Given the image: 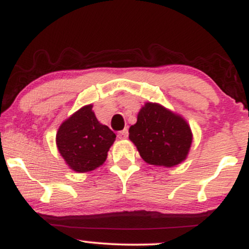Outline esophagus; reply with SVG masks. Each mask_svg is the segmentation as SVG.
Wrapping results in <instances>:
<instances>
[{"instance_id":"1","label":"esophagus","mask_w":249,"mask_h":249,"mask_svg":"<svg viewBox=\"0 0 249 249\" xmlns=\"http://www.w3.org/2000/svg\"><path fill=\"white\" fill-rule=\"evenodd\" d=\"M127 136H128L127 128H124V130L121 131V132L118 133V137H119V138H121V139H126Z\"/></svg>"}]
</instances>
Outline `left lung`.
<instances>
[{
	"label": "left lung",
	"instance_id": "1",
	"mask_svg": "<svg viewBox=\"0 0 249 249\" xmlns=\"http://www.w3.org/2000/svg\"><path fill=\"white\" fill-rule=\"evenodd\" d=\"M128 133L142 160L154 166L173 167L186 160L193 141L184 117L151 102L139 110Z\"/></svg>",
	"mask_w": 249,
	"mask_h": 249
}]
</instances>
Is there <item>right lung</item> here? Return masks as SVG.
Listing matches in <instances>:
<instances>
[{
    "instance_id": "1",
    "label": "right lung",
    "mask_w": 249,
    "mask_h": 249,
    "mask_svg": "<svg viewBox=\"0 0 249 249\" xmlns=\"http://www.w3.org/2000/svg\"><path fill=\"white\" fill-rule=\"evenodd\" d=\"M116 134L96 118L92 104L65 119L58 127L56 145L65 164L77 173L96 170L107 160Z\"/></svg>"
}]
</instances>
